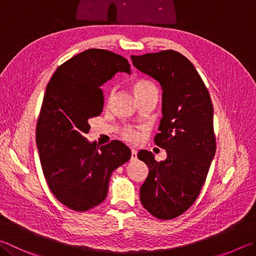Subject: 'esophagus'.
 <instances>
[{
  "instance_id": "1",
  "label": "esophagus",
  "mask_w": 256,
  "mask_h": 256,
  "mask_svg": "<svg viewBox=\"0 0 256 256\" xmlns=\"http://www.w3.org/2000/svg\"><path fill=\"white\" fill-rule=\"evenodd\" d=\"M138 159V152L136 150H131V161H136Z\"/></svg>"
}]
</instances>
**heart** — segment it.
Instances as JSON below:
<instances>
[{"label":"heart","instance_id":"heart-1","mask_svg":"<svg viewBox=\"0 0 256 256\" xmlns=\"http://www.w3.org/2000/svg\"><path fill=\"white\" fill-rule=\"evenodd\" d=\"M133 90L134 92H136V97H141L143 95L150 94V92H154V94H158V88L154 85V84L151 82L150 80H138L136 82L133 84ZM115 94V88H112L110 90V100L113 98V96ZM120 136L123 140L128 141L130 143H136L140 138L141 134L138 132V130L134 128L132 126H124L120 130Z\"/></svg>","mask_w":256,"mask_h":256}]
</instances>
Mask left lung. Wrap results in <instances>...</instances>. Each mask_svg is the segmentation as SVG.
<instances>
[{
	"label": "left lung",
	"instance_id": "obj_1",
	"mask_svg": "<svg viewBox=\"0 0 256 256\" xmlns=\"http://www.w3.org/2000/svg\"><path fill=\"white\" fill-rule=\"evenodd\" d=\"M138 70L162 87L158 146L166 151L164 161L141 150L138 158L148 166L140 188L143 207L158 220L180 216L196 202L216 152L210 95L189 60L174 50L131 56Z\"/></svg>",
	"mask_w": 256,
	"mask_h": 256
}]
</instances>
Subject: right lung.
Segmentation results:
<instances>
[{
	"mask_svg": "<svg viewBox=\"0 0 256 256\" xmlns=\"http://www.w3.org/2000/svg\"><path fill=\"white\" fill-rule=\"evenodd\" d=\"M130 74L126 58L105 49H88L57 68L46 90L36 122L41 168L57 200L86 212L108 196L113 171L131 158L124 143H90L88 120L103 112L100 86L116 72Z\"/></svg>",
	"mask_w": 256,
	"mask_h": 256,
	"instance_id": "1",
	"label": "right lung"
}]
</instances>
